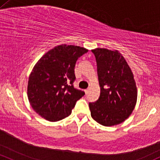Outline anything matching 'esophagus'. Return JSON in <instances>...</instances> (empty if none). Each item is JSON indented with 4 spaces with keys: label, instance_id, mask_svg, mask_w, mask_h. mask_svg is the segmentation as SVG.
Returning a JSON list of instances; mask_svg holds the SVG:
<instances>
[{
    "label": "esophagus",
    "instance_id": "obj_1",
    "mask_svg": "<svg viewBox=\"0 0 160 160\" xmlns=\"http://www.w3.org/2000/svg\"><path fill=\"white\" fill-rule=\"evenodd\" d=\"M85 93L86 94H88L89 93V89H85Z\"/></svg>",
    "mask_w": 160,
    "mask_h": 160
}]
</instances>
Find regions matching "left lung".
Listing matches in <instances>:
<instances>
[{"label": "left lung", "mask_w": 160, "mask_h": 160, "mask_svg": "<svg viewBox=\"0 0 160 160\" xmlns=\"http://www.w3.org/2000/svg\"><path fill=\"white\" fill-rule=\"evenodd\" d=\"M96 57L100 87L99 99L89 102L91 116L103 126L117 125L132 113L138 99L134 74L118 50L97 48Z\"/></svg>", "instance_id": "8db88e82"}]
</instances>
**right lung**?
Segmentation results:
<instances>
[{"mask_svg":"<svg viewBox=\"0 0 160 160\" xmlns=\"http://www.w3.org/2000/svg\"><path fill=\"white\" fill-rule=\"evenodd\" d=\"M88 52L77 45L54 47L37 61L29 77L27 96L34 111L49 122H58L71 114L77 101L84 96L75 89L77 59Z\"/></svg>","mask_w":160,"mask_h":160,"instance_id":"right-lung-1","label":"right lung"}]
</instances>
